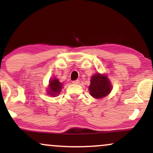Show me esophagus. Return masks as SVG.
<instances>
[{"mask_svg": "<svg viewBox=\"0 0 153 153\" xmlns=\"http://www.w3.org/2000/svg\"><path fill=\"white\" fill-rule=\"evenodd\" d=\"M73 84H79V83H80V80H74V81H73Z\"/></svg>", "mask_w": 153, "mask_h": 153, "instance_id": "1", "label": "esophagus"}]
</instances>
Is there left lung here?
Wrapping results in <instances>:
<instances>
[{
  "label": "left lung",
  "mask_w": 153,
  "mask_h": 153,
  "mask_svg": "<svg viewBox=\"0 0 153 153\" xmlns=\"http://www.w3.org/2000/svg\"><path fill=\"white\" fill-rule=\"evenodd\" d=\"M88 90L91 96L95 99H102L110 94L112 85L106 74L97 73L91 78Z\"/></svg>",
  "instance_id": "1"
}]
</instances>
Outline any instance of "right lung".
<instances>
[{
  "instance_id": "right-lung-1",
  "label": "right lung",
  "mask_w": 153,
  "mask_h": 153,
  "mask_svg": "<svg viewBox=\"0 0 153 153\" xmlns=\"http://www.w3.org/2000/svg\"><path fill=\"white\" fill-rule=\"evenodd\" d=\"M62 83L57 78H52L49 80V85L47 88V94L49 96L55 97L60 94L62 88Z\"/></svg>"
}]
</instances>
